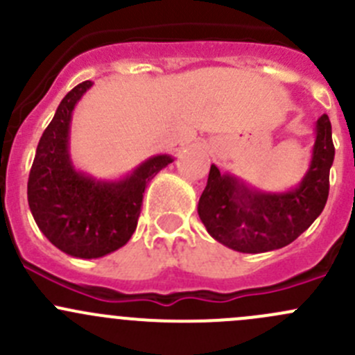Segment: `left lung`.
Returning <instances> with one entry per match:
<instances>
[{
  "label": "left lung",
  "mask_w": 355,
  "mask_h": 355,
  "mask_svg": "<svg viewBox=\"0 0 355 355\" xmlns=\"http://www.w3.org/2000/svg\"><path fill=\"white\" fill-rule=\"evenodd\" d=\"M309 168L295 187L261 191L234 173L211 164L198 214L207 234L220 244L244 254L282 249L295 241L324 209L335 157L331 123L321 114L314 127Z\"/></svg>",
  "instance_id": "obj_1"
}]
</instances>
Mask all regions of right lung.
<instances>
[{"label":"right lung","instance_id":"add662e5","mask_svg":"<svg viewBox=\"0 0 355 355\" xmlns=\"http://www.w3.org/2000/svg\"><path fill=\"white\" fill-rule=\"evenodd\" d=\"M92 84L82 82L62 99L35 149L27 184L39 230L62 252L80 259H98L130 241L146 187L175 159L151 156L120 178H96L78 170L70 156L71 114Z\"/></svg>","mask_w":355,"mask_h":355}]
</instances>
